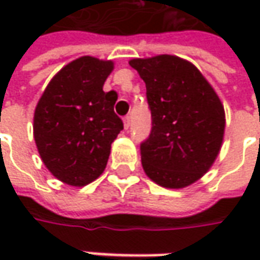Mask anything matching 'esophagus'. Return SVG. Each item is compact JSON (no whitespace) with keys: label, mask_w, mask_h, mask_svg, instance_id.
<instances>
[{"label":"esophagus","mask_w":260,"mask_h":260,"mask_svg":"<svg viewBox=\"0 0 260 260\" xmlns=\"http://www.w3.org/2000/svg\"><path fill=\"white\" fill-rule=\"evenodd\" d=\"M124 126H125V129H129V126H131V117L129 115H126L124 118Z\"/></svg>","instance_id":"esophagus-1"}]
</instances>
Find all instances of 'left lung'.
Here are the masks:
<instances>
[{
  "instance_id": "1",
  "label": "left lung",
  "mask_w": 260,
  "mask_h": 260,
  "mask_svg": "<svg viewBox=\"0 0 260 260\" xmlns=\"http://www.w3.org/2000/svg\"><path fill=\"white\" fill-rule=\"evenodd\" d=\"M146 83L152 129L141 143L147 177L164 188L191 185L210 169L224 135V108L195 65L174 55L131 59Z\"/></svg>"
}]
</instances>
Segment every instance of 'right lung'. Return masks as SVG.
I'll return each instance as SVG.
<instances>
[{
    "label": "right lung",
    "instance_id": "right-lung-1",
    "mask_svg": "<svg viewBox=\"0 0 260 260\" xmlns=\"http://www.w3.org/2000/svg\"><path fill=\"white\" fill-rule=\"evenodd\" d=\"M111 61L80 57L48 83L35 111V141L43 163L59 181L90 184L107 164L122 119L114 113L115 91L103 90Z\"/></svg>",
    "mask_w": 260,
    "mask_h": 260
}]
</instances>
